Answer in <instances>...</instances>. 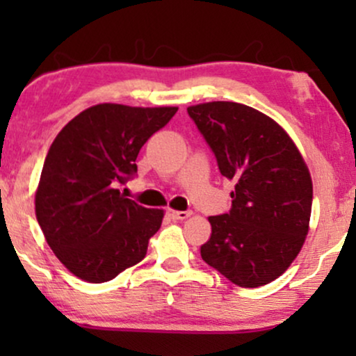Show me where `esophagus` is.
<instances>
[{"mask_svg":"<svg viewBox=\"0 0 356 356\" xmlns=\"http://www.w3.org/2000/svg\"><path fill=\"white\" fill-rule=\"evenodd\" d=\"M191 214H192L191 211H172V209L167 211V216H169L170 219H175V220H184V219H187Z\"/></svg>","mask_w":356,"mask_h":356,"instance_id":"34e87169","label":"esophagus"}]
</instances>
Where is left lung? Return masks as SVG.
I'll return each instance as SVG.
<instances>
[{
	"label": "left lung",
	"mask_w": 356,
	"mask_h": 356,
	"mask_svg": "<svg viewBox=\"0 0 356 356\" xmlns=\"http://www.w3.org/2000/svg\"><path fill=\"white\" fill-rule=\"evenodd\" d=\"M219 172L234 181L231 211L211 216L201 246L209 266L243 288L275 281L301 251L312 216L308 167L288 134L264 113L209 102L187 108Z\"/></svg>",
	"instance_id": "left-lung-1"
}]
</instances>
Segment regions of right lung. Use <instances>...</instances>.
<instances>
[{
  "label": "right lung",
  "instance_id": "1",
  "mask_svg": "<svg viewBox=\"0 0 356 356\" xmlns=\"http://www.w3.org/2000/svg\"><path fill=\"white\" fill-rule=\"evenodd\" d=\"M175 107H90L61 129L44 159L35 211L48 246L68 271L105 283L140 263L164 212L120 194L137 155Z\"/></svg>",
  "mask_w": 356,
  "mask_h": 356
}]
</instances>
